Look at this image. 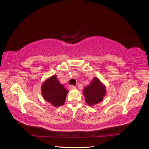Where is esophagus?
<instances>
[{"label":"esophagus","mask_w":149,"mask_h":149,"mask_svg":"<svg viewBox=\"0 0 149 149\" xmlns=\"http://www.w3.org/2000/svg\"><path fill=\"white\" fill-rule=\"evenodd\" d=\"M68 88H69L70 89H73L76 88V86H74V85H70Z\"/></svg>","instance_id":"esophagus-1"}]
</instances>
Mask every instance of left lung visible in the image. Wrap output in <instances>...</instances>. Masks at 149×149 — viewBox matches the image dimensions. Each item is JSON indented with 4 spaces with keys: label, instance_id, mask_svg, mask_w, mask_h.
Instances as JSON below:
<instances>
[{
    "label": "left lung",
    "instance_id": "1",
    "mask_svg": "<svg viewBox=\"0 0 149 149\" xmlns=\"http://www.w3.org/2000/svg\"><path fill=\"white\" fill-rule=\"evenodd\" d=\"M106 93L105 86L97 78H94L91 83L84 88L83 91L86 102L90 106L101 102Z\"/></svg>",
    "mask_w": 149,
    "mask_h": 149
}]
</instances>
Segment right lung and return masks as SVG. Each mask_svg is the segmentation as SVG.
I'll return each instance as SVG.
<instances>
[{"instance_id": "obj_1", "label": "right lung", "mask_w": 149, "mask_h": 149, "mask_svg": "<svg viewBox=\"0 0 149 149\" xmlns=\"http://www.w3.org/2000/svg\"><path fill=\"white\" fill-rule=\"evenodd\" d=\"M68 91L53 75L45 81L42 86V94L45 100L55 107L64 104Z\"/></svg>"}]
</instances>
